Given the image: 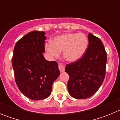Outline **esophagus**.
Here are the masks:
<instances>
[{"label":"esophagus","instance_id":"esophagus-1","mask_svg":"<svg viewBox=\"0 0 120 120\" xmlns=\"http://www.w3.org/2000/svg\"><path fill=\"white\" fill-rule=\"evenodd\" d=\"M58 67H59V70L61 72H63L65 70V67L62 64H58Z\"/></svg>","mask_w":120,"mask_h":120}]
</instances>
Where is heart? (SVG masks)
Segmentation results:
<instances>
[{
  "instance_id": "obj_1",
  "label": "heart",
  "mask_w": 120,
  "mask_h": 120,
  "mask_svg": "<svg viewBox=\"0 0 120 120\" xmlns=\"http://www.w3.org/2000/svg\"><path fill=\"white\" fill-rule=\"evenodd\" d=\"M88 46L87 37L83 33H66L55 37L45 44V50L50 58H58L62 51L65 61L73 62L83 56Z\"/></svg>"
}]
</instances>
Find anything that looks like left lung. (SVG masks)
<instances>
[{"label": "left lung", "instance_id": "left-lung-1", "mask_svg": "<svg viewBox=\"0 0 120 120\" xmlns=\"http://www.w3.org/2000/svg\"><path fill=\"white\" fill-rule=\"evenodd\" d=\"M88 39V46L83 56L65 68L70 77L67 83L68 93L77 99L93 96L105 77L107 54L103 44L91 33Z\"/></svg>", "mask_w": 120, "mask_h": 120}]
</instances>
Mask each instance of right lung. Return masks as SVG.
Listing matches in <instances>:
<instances>
[{
    "mask_svg": "<svg viewBox=\"0 0 120 120\" xmlns=\"http://www.w3.org/2000/svg\"><path fill=\"white\" fill-rule=\"evenodd\" d=\"M45 32L34 30L15 45L12 67L15 82L21 93L34 100L50 95L52 85L60 75L56 61L44 58Z\"/></svg>",
    "mask_w": 120,
    "mask_h": 120,
    "instance_id": "add662e5",
    "label": "right lung"
}]
</instances>
